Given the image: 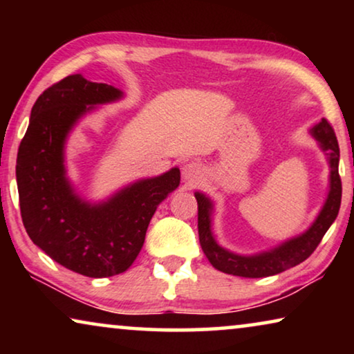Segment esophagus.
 <instances>
[{"mask_svg": "<svg viewBox=\"0 0 354 354\" xmlns=\"http://www.w3.org/2000/svg\"><path fill=\"white\" fill-rule=\"evenodd\" d=\"M203 172H205V169H203L200 162H195V161L188 162L182 167V176L187 182L200 180V178L203 177Z\"/></svg>", "mask_w": 354, "mask_h": 354, "instance_id": "1", "label": "esophagus"}]
</instances>
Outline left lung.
<instances>
[{
  "instance_id": "8db88e82",
  "label": "left lung",
  "mask_w": 354,
  "mask_h": 354,
  "mask_svg": "<svg viewBox=\"0 0 354 354\" xmlns=\"http://www.w3.org/2000/svg\"><path fill=\"white\" fill-rule=\"evenodd\" d=\"M309 133L316 138L319 147L326 154L328 167H330V177H328V193L324 206L319 211L316 221L309 225L308 230L293 239L285 240L283 243L261 251L256 254H236L229 251L224 246L217 243L214 234H212V212H214V203L205 193L196 192L195 198L198 201V235H200V245L203 253L209 259L212 268L221 272L239 275V277H269L283 272L290 268H295L304 259L313 254V251L321 243L322 236L326 235L328 227L337 219L338 209L342 203V180L338 176V161H340V148L333 132L332 125L326 119L314 125Z\"/></svg>"
}]
</instances>
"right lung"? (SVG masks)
I'll return each instance as SVG.
<instances>
[{"mask_svg": "<svg viewBox=\"0 0 354 354\" xmlns=\"http://www.w3.org/2000/svg\"><path fill=\"white\" fill-rule=\"evenodd\" d=\"M122 91L74 74L38 96L17 153L22 222L38 248L64 268L103 279L125 272L142 250L149 221L180 183V171L140 178L108 200L82 198L67 177L66 142L77 122Z\"/></svg>", "mask_w": 354, "mask_h": 354, "instance_id": "add662e5", "label": "right lung"}]
</instances>
